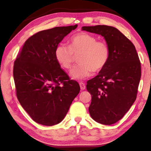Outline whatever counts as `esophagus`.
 I'll return each instance as SVG.
<instances>
[{"mask_svg": "<svg viewBox=\"0 0 151 151\" xmlns=\"http://www.w3.org/2000/svg\"><path fill=\"white\" fill-rule=\"evenodd\" d=\"M80 86H81V89H82V90H84V89H86V85L83 82H80Z\"/></svg>", "mask_w": 151, "mask_h": 151, "instance_id": "1", "label": "esophagus"}]
</instances>
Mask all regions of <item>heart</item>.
<instances>
[{
    "mask_svg": "<svg viewBox=\"0 0 151 151\" xmlns=\"http://www.w3.org/2000/svg\"><path fill=\"white\" fill-rule=\"evenodd\" d=\"M78 54L79 63L70 71L73 79L83 80L89 77L92 71H100L107 63L110 51L107 44L97 41V37L86 32H80L70 38L69 47L60 43L54 50V56L64 69H70Z\"/></svg>",
    "mask_w": 151,
    "mask_h": 151,
    "instance_id": "heart-1",
    "label": "heart"
}]
</instances>
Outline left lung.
I'll use <instances>...</instances> for the list:
<instances>
[{
    "label": "left lung",
    "mask_w": 151,
    "mask_h": 151,
    "mask_svg": "<svg viewBox=\"0 0 151 151\" xmlns=\"http://www.w3.org/2000/svg\"><path fill=\"white\" fill-rule=\"evenodd\" d=\"M82 30L101 35L110 51L107 63L87 82L91 95L89 111L99 123L110 125L122 119L136 101L141 78V63L135 46L113 27H83Z\"/></svg>",
    "instance_id": "obj_1"
}]
</instances>
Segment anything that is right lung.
Listing matches in <instances>:
<instances>
[{
	"label": "right lung",
	"instance_id": "1",
	"mask_svg": "<svg viewBox=\"0 0 151 151\" xmlns=\"http://www.w3.org/2000/svg\"><path fill=\"white\" fill-rule=\"evenodd\" d=\"M77 27H54L35 34L25 41L15 61L17 97L37 123H60L79 93L78 83L69 79L54 56L56 47Z\"/></svg>",
	"mask_w": 151,
	"mask_h": 151
}]
</instances>
